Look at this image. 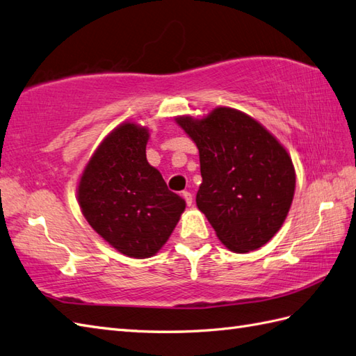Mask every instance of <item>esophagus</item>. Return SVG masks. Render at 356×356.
I'll list each match as a JSON object with an SVG mask.
<instances>
[{"label": "esophagus", "mask_w": 356, "mask_h": 356, "mask_svg": "<svg viewBox=\"0 0 356 356\" xmlns=\"http://www.w3.org/2000/svg\"><path fill=\"white\" fill-rule=\"evenodd\" d=\"M181 197L185 198V202H186L188 206L193 204V194H191V193H189V191H184V193H181Z\"/></svg>", "instance_id": "1"}]
</instances>
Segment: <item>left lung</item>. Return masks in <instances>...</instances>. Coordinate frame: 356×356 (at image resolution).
Listing matches in <instances>:
<instances>
[{"label":"left lung","mask_w":356,"mask_h":356,"mask_svg":"<svg viewBox=\"0 0 356 356\" xmlns=\"http://www.w3.org/2000/svg\"><path fill=\"white\" fill-rule=\"evenodd\" d=\"M200 154V209L229 250L267 244L291 208L296 171L285 147L249 115L217 107L202 120L177 117Z\"/></svg>","instance_id":"1"}]
</instances>
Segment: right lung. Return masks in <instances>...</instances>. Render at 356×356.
Listing matches in <instances>:
<instances>
[{"label":"right lung","mask_w":356,"mask_h":356,"mask_svg":"<svg viewBox=\"0 0 356 356\" xmlns=\"http://www.w3.org/2000/svg\"><path fill=\"white\" fill-rule=\"evenodd\" d=\"M148 129L122 122L98 145L80 177L81 213L120 253L144 259L168 241L185 200L147 162Z\"/></svg>","instance_id":"obj_1"}]
</instances>
